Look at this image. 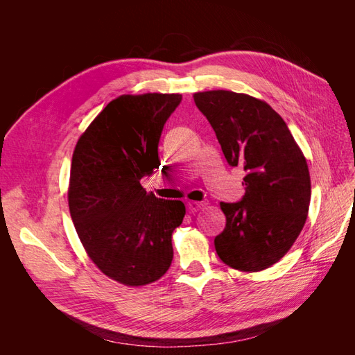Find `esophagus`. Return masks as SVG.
Masks as SVG:
<instances>
[{"instance_id": "34e87169", "label": "esophagus", "mask_w": 355, "mask_h": 355, "mask_svg": "<svg viewBox=\"0 0 355 355\" xmlns=\"http://www.w3.org/2000/svg\"><path fill=\"white\" fill-rule=\"evenodd\" d=\"M204 204H206L204 201H189L187 202V210H189V213L194 214L204 206Z\"/></svg>"}]
</instances>
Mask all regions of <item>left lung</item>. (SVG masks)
Returning <instances> with one entry per match:
<instances>
[{
  "label": "left lung",
  "instance_id": "8db88e82",
  "mask_svg": "<svg viewBox=\"0 0 355 355\" xmlns=\"http://www.w3.org/2000/svg\"><path fill=\"white\" fill-rule=\"evenodd\" d=\"M193 98L227 162L246 173L243 200L220 202L226 227L214 239L216 252L236 270H265L289 252L304 229L311 201L306 158L265 101L232 90L198 92Z\"/></svg>",
  "mask_w": 355,
  "mask_h": 355
}]
</instances>
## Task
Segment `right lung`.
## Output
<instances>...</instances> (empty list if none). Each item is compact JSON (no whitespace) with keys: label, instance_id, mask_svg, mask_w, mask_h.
<instances>
[{"label":"right lung","instance_id":"right-lung-1","mask_svg":"<svg viewBox=\"0 0 355 355\" xmlns=\"http://www.w3.org/2000/svg\"><path fill=\"white\" fill-rule=\"evenodd\" d=\"M180 102V93L121 95L74 146L67 190L74 229L96 268L125 286L158 281L173 262L185 206L142 184L159 170L162 128Z\"/></svg>","mask_w":355,"mask_h":355}]
</instances>
